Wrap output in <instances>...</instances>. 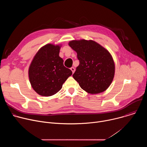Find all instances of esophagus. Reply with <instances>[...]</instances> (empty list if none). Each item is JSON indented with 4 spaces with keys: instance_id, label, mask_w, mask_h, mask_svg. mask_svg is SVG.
I'll list each match as a JSON object with an SVG mask.
<instances>
[{
    "instance_id": "1",
    "label": "esophagus",
    "mask_w": 147,
    "mask_h": 147,
    "mask_svg": "<svg viewBox=\"0 0 147 147\" xmlns=\"http://www.w3.org/2000/svg\"><path fill=\"white\" fill-rule=\"evenodd\" d=\"M71 70L72 71V73H74V71H75V69H74V67H71Z\"/></svg>"
}]
</instances>
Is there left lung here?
<instances>
[{
    "instance_id": "8db88e82",
    "label": "left lung",
    "mask_w": 147,
    "mask_h": 147,
    "mask_svg": "<svg viewBox=\"0 0 147 147\" xmlns=\"http://www.w3.org/2000/svg\"><path fill=\"white\" fill-rule=\"evenodd\" d=\"M69 45L77 52L80 61L73 77L80 87L91 94L107 90L113 81L115 70L109 51L92 40H73Z\"/></svg>"
}]
</instances>
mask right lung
Returning a JSON list of instances; mask_svg holds the SVG:
<instances>
[{
  "label": "right lung",
  "mask_w": 147,
  "mask_h": 147,
  "mask_svg": "<svg viewBox=\"0 0 147 147\" xmlns=\"http://www.w3.org/2000/svg\"><path fill=\"white\" fill-rule=\"evenodd\" d=\"M60 45L51 44L42 47L32 60L28 70L31 87L39 95L52 96L59 92L72 71L63 65L59 56Z\"/></svg>",
  "instance_id": "right-lung-1"
}]
</instances>
